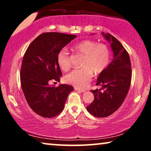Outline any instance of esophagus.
Instances as JSON below:
<instances>
[{
  "mask_svg": "<svg viewBox=\"0 0 151 151\" xmlns=\"http://www.w3.org/2000/svg\"><path fill=\"white\" fill-rule=\"evenodd\" d=\"M74 88H75V90H76V91H77L78 92H80V93H84V92H85V91H84V90L80 89V88H76V87H75Z\"/></svg>",
  "mask_w": 151,
  "mask_h": 151,
  "instance_id": "esophagus-1",
  "label": "esophagus"
}]
</instances>
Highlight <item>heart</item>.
<instances>
[{"instance_id":"obj_1","label":"heart","mask_w":151,"mask_h":151,"mask_svg":"<svg viewBox=\"0 0 151 151\" xmlns=\"http://www.w3.org/2000/svg\"><path fill=\"white\" fill-rule=\"evenodd\" d=\"M76 52L84 55L82 69H74L67 74L65 82L76 88H84L87 86L93 77V72L96 75L100 74L106 69L110 61V51L104 44L91 40H84L73 46ZM57 62L60 68L67 71L71 67L70 57L66 48L62 49L58 53Z\"/></svg>"}]
</instances>
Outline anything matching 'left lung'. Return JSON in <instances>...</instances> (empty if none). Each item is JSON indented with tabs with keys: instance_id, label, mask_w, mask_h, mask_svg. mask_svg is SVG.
<instances>
[{
	"instance_id": "8db88e82",
	"label": "left lung",
	"mask_w": 151,
	"mask_h": 151,
	"mask_svg": "<svg viewBox=\"0 0 151 151\" xmlns=\"http://www.w3.org/2000/svg\"><path fill=\"white\" fill-rule=\"evenodd\" d=\"M102 35L111 45L113 58L99 75L96 84L101 88L91 91L94 100L86 107L97 117H108L121 106L129 92L132 76L130 57L124 47L110 34L102 32Z\"/></svg>"
}]
</instances>
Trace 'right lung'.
<instances>
[{
    "mask_svg": "<svg viewBox=\"0 0 151 151\" xmlns=\"http://www.w3.org/2000/svg\"><path fill=\"white\" fill-rule=\"evenodd\" d=\"M76 35L48 32L40 34L24 53L20 71L22 90L30 108L43 117H53L63 111L73 87L60 84L54 87L51 80L60 81L62 72L57 62L60 50L76 38Z\"/></svg>",
    "mask_w": 151,
    "mask_h": 151,
    "instance_id": "right-lung-1",
    "label": "right lung"
}]
</instances>
